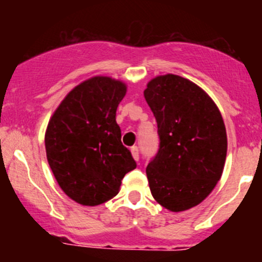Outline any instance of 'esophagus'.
<instances>
[{"label": "esophagus", "mask_w": 262, "mask_h": 262, "mask_svg": "<svg viewBox=\"0 0 262 262\" xmlns=\"http://www.w3.org/2000/svg\"><path fill=\"white\" fill-rule=\"evenodd\" d=\"M130 152H132V156H133L134 160L138 161L139 160V149H138V148H137V147H132Z\"/></svg>", "instance_id": "obj_1"}]
</instances>
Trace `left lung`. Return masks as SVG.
<instances>
[{"mask_svg": "<svg viewBox=\"0 0 262 262\" xmlns=\"http://www.w3.org/2000/svg\"><path fill=\"white\" fill-rule=\"evenodd\" d=\"M144 97L160 136L157 155L146 168L150 192L171 212L187 210L212 192L223 172V118L204 90L180 76L153 78Z\"/></svg>", "mask_w": 262, "mask_h": 262, "instance_id": "obj_1", "label": "left lung"}]
</instances>
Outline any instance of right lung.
<instances>
[{
	"instance_id": "right-lung-1",
	"label": "right lung",
	"mask_w": 262,
	"mask_h": 262,
	"mask_svg": "<svg viewBox=\"0 0 262 262\" xmlns=\"http://www.w3.org/2000/svg\"><path fill=\"white\" fill-rule=\"evenodd\" d=\"M125 94L124 82L96 76L76 86L50 118L47 160L60 189L78 204L94 207L114 198L125 173L137 167L115 120Z\"/></svg>"
}]
</instances>
